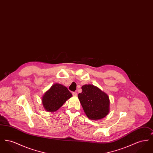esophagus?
Returning a JSON list of instances; mask_svg holds the SVG:
<instances>
[{
    "instance_id": "esophagus-1",
    "label": "esophagus",
    "mask_w": 153,
    "mask_h": 153,
    "mask_svg": "<svg viewBox=\"0 0 153 153\" xmlns=\"http://www.w3.org/2000/svg\"><path fill=\"white\" fill-rule=\"evenodd\" d=\"M72 95H73V96H76L77 95V94L76 92H73L72 93Z\"/></svg>"
}]
</instances>
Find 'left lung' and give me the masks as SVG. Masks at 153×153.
Returning a JSON list of instances; mask_svg holds the SVG:
<instances>
[{
  "instance_id": "8db88e82",
  "label": "left lung",
  "mask_w": 153,
  "mask_h": 153,
  "mask_svg": "<svg viewBox=\"0 0 153 153\" xmlns=\"http://www.w3.org/2000/svg\"><path fill=\"white\" fill-rule=\"evenodd\" d=\"M78 97L85 114L90 119L99 120L109 112V97L92 85H84Z\"/></svg>"
}]
</instances>
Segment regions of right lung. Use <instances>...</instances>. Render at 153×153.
Here are the masks:
<instances>
[{"mask_svg": "<svg viewBox=\"0 0 153 153\" xmlns=\"http://www.w3.org/2000/svg\"><path fill=\"white\" fill-rule=\"evenodd\" d=\"M72 96V94L67 88L55 84L42 97V104L46 111L54 112Z\"/></svg>", "mask_w": 153, "mask_h": 153, "instance_id": "obj_1", "label": "right lung"}]
</instances>
